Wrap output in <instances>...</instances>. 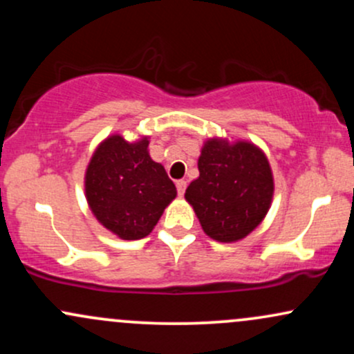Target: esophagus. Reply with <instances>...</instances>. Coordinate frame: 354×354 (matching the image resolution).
I'll return each mask as SVG.
<instances>
[{"label":"esophagus","mask_w":354,"mask_h":354,"mask_svg":"<svg viewBox=\"0 0 354 354\" xmlns=\"http://www.w3.org/2000/svg\"><path fill=\"white\" fill-rule=\"evenodd\" d=\"M176 189H178V194L183 196V194H185V191H186V181L185 180H178L176 181Z\"/></svg>","instance_id":"1"}]
</instances>
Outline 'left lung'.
Masks as SVG:
<instances>
[{"instance_id":"1","label":"left lung","mask_w":354,"mask_h":354,"mask_svg":"<svg viewBox=\"0 0 354 354\" xmlns=\"http://www.w3.org/2000/svg\"><path fill=\"white\" fill-rule=\"evenodd\" d=\"M200 178L185 198L193 205L205 233L216 241L245 238L265 218L273 198V174L254 145L209 140L198 160Z\"/></svg>"}]
</instances>
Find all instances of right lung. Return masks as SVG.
I'll return each mask as SVG.
<instances>
[{
  "mask_svg": "<svg viewBox=\"0 0 354 354\" xmlns=\"http://www.w3.org/2000/svg\"><path fill=\"white\" fill-rule=\"evenodd\" d=\"M176 186L148 154V140L111 136L100 145L86 171V198L104 228L123 239L148 236Z\"/></svg>",
  "mask_w": 354,
  "mask_h": 354,
  "instance_id": "obj_1",
  "label": "right lung"
}]
</instances>
